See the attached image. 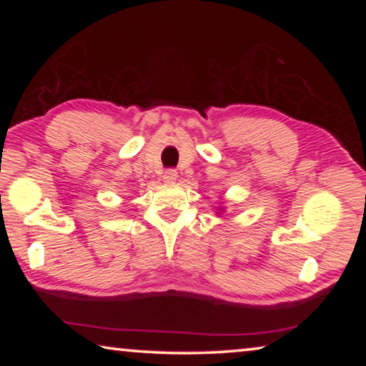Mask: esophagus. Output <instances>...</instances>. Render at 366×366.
I'll use <instances>...</instances> for the list:
<instances>
[{
	"label": "esophagus",
	"mask_w": 366,
	"mask_h": 366,
	"mask_svg": "<svg viewBox=\"0 0 366 366\" xmlns=\"http://www.w3.org/2000/svg\"><path fill=\"white\" fill-rule=\"evenodd\" d=\"M176 179H177V171H176V169L164 171V174H163V181H164V182L172 184V182H176Z\"/></svg>",
	"instance_id": "esophagus-1"
}]
</instances>
